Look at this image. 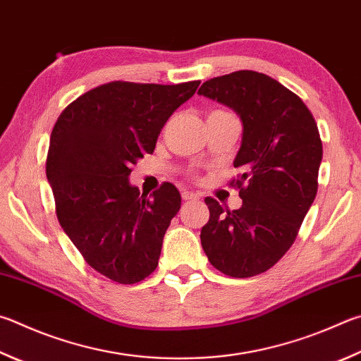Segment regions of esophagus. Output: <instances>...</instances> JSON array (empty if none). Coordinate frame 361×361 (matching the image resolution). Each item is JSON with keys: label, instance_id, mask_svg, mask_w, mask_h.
Here are the masks:
<instances>
[{"label": "esophagus", "instance_id": "34e87169", "mask_svg": "<svg viewBox=\"0 0 361 361\" xmlns=\"http://www.w3.org/2000/svg\"><path fill=\"white\" fill-rule=\"evenodd\" d=\"M181 197H183V200H199L200 195L199 194H194L191 191H185V192L181 194Z\"/></svg>", "mask_w": 361, "mask_h": 361}]
</instances>
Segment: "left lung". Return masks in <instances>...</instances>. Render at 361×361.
<instances>
[{"mask_svg": "<svg viewBox=\"0 0 361 361\" xmlns=\"http://www.w3.org/2000/svg\"><path fill=\"white\" fill-rule=\"evenodd\" d=\"M197 93L232 109L243 123L233 161L243 205L224 209L207 197L200 241L214 268L251 278L289 251L317 194L322 142L310 109L284 85L254 71L207 80Z\"/></svg>", "mask_w": 361, "mask_h": 361, "instance_id": "1", "label": "left lung"}]
</instances>
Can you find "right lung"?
Returning <instances> with one entry per match:
<instances>
[{
  "label": "right lung",
  "instance_id": "obj_1",
  "mask_svg": "<svg viewBox=\"0 0 361 361\" xmlns=\"http://www.w3.org/2000/svg\"><path fill=\"white\" fill-rule=\"evenodd\" d=\"M199 85H101L69 104L51 130L45 172L58 221L88 265L115 283H140L158 267L181 195L172 183L140 195L130 169L154 152Z\"/></svg>",
  "mask_w": 361,
  "mask_h": 361
}]
</instances>
